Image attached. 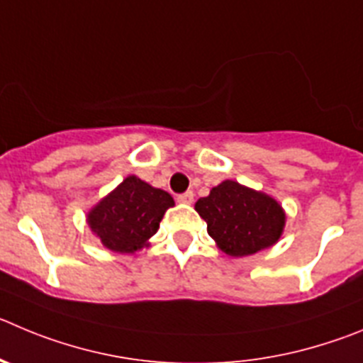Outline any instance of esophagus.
I'll return each mask as SVG.
<instances>
[{"label":"esophagus","instance_id":"34e87169","mask_svg":"<svg viewBox=\"0 0 363 363\" xmlns=\"http://www.w3.org/2000/svg\"><path fill=\"white\" fill-rule=\"evenodd\" d=\"M179 201V203H185V205H191L192 201H194V192L192 191H187L184 192V194H179L178 198H176Z\"/></svg>","mask_w":363,"mask_h":363}]
</instances>
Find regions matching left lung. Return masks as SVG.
Here are the masks:
<instances>
[{
    "mask_svg": "<svg viewBox=\"0 0 363 363\" xmlns=\"http://www.w3.org/2000/svg\"><path fill=\"white\" fill-rule=\"evenodd\" d=\"M207 232L225 254L245 257L270 248L284 230L286 214L272 196L225 179L196 201Z\"/></svg>",
    "mask_w": 363,
    "mask_h": 363,
    "instance_id": "1",
    "label": "left lung"
}]
</instances>
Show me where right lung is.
I'll return each instance as SVG.
<instances>
[{
  "label": "right lung",
  "mask_w": 363,
  "mask_h": 363,
  "mask_svg": "<svg viewBox=\"0 0 363 363\" xmlns=\"http://www.w3.org/2000/svg\"><path fill=\"white\" fill-rule=\"evenodd\" d=\"M172 205L174 199L169 192L128 176L88 212V225L111 252L135 254L147 247L149 238L156 234Z\"/></svg>",
  "instance_id": "add662e5"
}]
</instances>
